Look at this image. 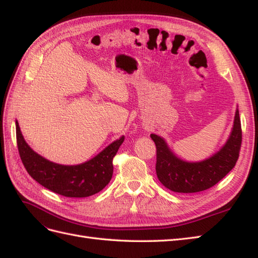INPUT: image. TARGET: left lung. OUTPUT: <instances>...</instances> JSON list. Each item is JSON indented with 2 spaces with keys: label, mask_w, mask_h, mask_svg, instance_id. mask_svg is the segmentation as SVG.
Returning a JSON list of instances; mask_svg holds the SVG:
<instances>
[{
  "label": "left lung",
  "mask_w": 258,
  "mask_h": 258,
  "mask_svg": "<svg viewBox=\"0 0 258 258\" xmlns=\"http://www.w3.org/2000/svg\"><path fill=\"white\" fill-rule=\"evenodd\" d=\"M156 145V173L159 181L175 192L192 194L217 184L236 164L242 145V127L238 111L229 141L212 157L200 163H187L177 158L161 137L152 134Z\"/></svg>",
  "instance_id": "8db88e82"
}]
</instances>
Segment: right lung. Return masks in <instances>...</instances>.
I'll return each mask as SVG.
<instances>
[{"instance_id": "add662e5", "label": "right lung", "mask_w": 258, "mask_h": 258, "mask_svg": "<svg viewBox=\"0 0 258 258\" xmlns=\"http://www.w3.org/2000/svg\"><path fill=\"white\" fill-rule=\"evenodd\" d=\"M16 142L22 163L36 181L63 197L85 198L98 194L110 182L113 175V158L123 144L124 136L112 143L93 159L77 166L58 165L36 154L24 140L17 122Z\"/></svg>"}]
</instances>
